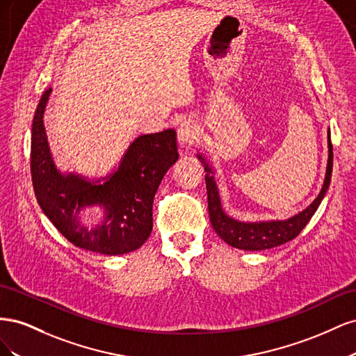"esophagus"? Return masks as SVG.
<instances>
[{
    "label": "esophagus",
    "mask_w": 356,
    "mask_h": 356,
    "mask_svg": "<svg viewBox=\"0 0 356 356\" xmlns=\"http://www.w3.org/2000/svg\"><path fill=\"white\" fill-rule=\"evenodd\" d=\"M199 138V127L197 124L187 118L178 126V141L182 145H191L197 141Z\"/></svg>",
    "instance_id": "esophagus-1"
}]
</instances>
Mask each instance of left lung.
<instances>
[{"label":"left lung","instance_id":"left-lung-1","mask_svg":"<svg viewBox=\"0 0 356 356\" xmlns=\"http://www.w3.org/2000/svg\"><path fill=\"white\" fill-rule=\"evenodd\" d=\"M328 165H327V174L325 181L319 196L314 200L309 208L303 212H300L296 217L285 220V221H267V222H241L230 218L225 215L221 202L218 196L217 184H215L213 177L207 175L204 182H207V191H208V208H209V220L213 230L217 232L220 238L227 242L229 245L238 248V250L245 251H261L268 250V248H275L279 245H284L300 234V232L306 227V224L314 217L318 207L324 199L325 193L328 190L330 181H331V172H332V145L328 131ZM199 159H202L199 156ZM204 170L211 172V169L204 163Z\"/></svg>","mask_w":356,"mask_h":356}]
</instances>
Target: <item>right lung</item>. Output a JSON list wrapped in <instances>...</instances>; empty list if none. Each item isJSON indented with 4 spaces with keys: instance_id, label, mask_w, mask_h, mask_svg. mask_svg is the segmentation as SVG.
I'll return each mask as SVG.
<instances>
[{
    "instance_id": "add662e5",
    "label": "right lung",
    "mask_w": 356,
    "mask_h": 356,
    "mask_svg": "<svg viewBox=\"0 0 356 356\" xmlns=\"http://www.w3.org/2000/svg\"><path fill=\"white\" fill-rule=\"evenodd\" d=\"M51 89L41 96L32 122L31 174L40 207L55 227L75 246L92 252L120 255L138 250L153 230V200L161 178L178 160L174 129L136 138L118 170L104 184L77 175H60L50 157L42 113ZM92 204L106 207L102 226L89 229L76 213Z\"/></svg>"
}]
</instances>
